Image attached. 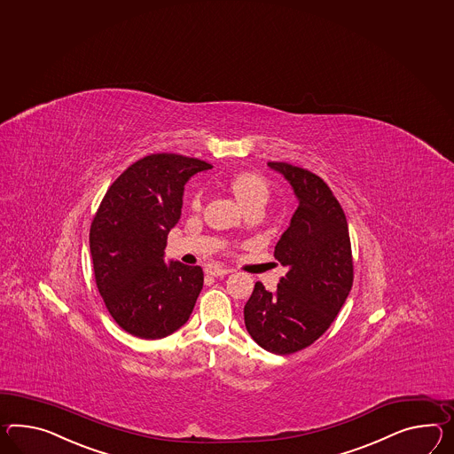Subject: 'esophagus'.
Returning <instances> with one entry per match:
<instances>
[{
	"label": "esophagus",
	"instance_id": "34e87169",
	"mask_svg": "<svg viewBox=\"0 0 454 454\" xmlns=\"http://www.w3.org/2000/svg\"><path fill=\"white\" fill-rule=\"evenodd\" d=\"M205 272L211 277H224L226 274H230V270H228V269L218 266L207 267V270H205Z\"/></svg>",
	"mask_w": 454,
	"mask_h": 454
}]
</instances>
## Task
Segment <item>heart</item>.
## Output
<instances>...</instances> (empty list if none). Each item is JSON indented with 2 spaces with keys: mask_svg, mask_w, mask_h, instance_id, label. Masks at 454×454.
Segmentation results:
<instances>
[{
  "mask_svg": "<svg viewBox=\"0 0 454 454\" xmlns=\"http://www.w3.org/2000/svg\"><path fill=\"white\" fill-rule=\"evenodd\" d=\"M230 188L244 208H249L253 205H266L269 199V185L266 178L251 172H244L232 177ZM200 207H201V192H197L192 199V208L200 210Z\"/></svg>",
  "mask_w": 454,
  "mask_h": 454,
  "instance_id": "b5f03b06",
  "label": "heart"
}]
</instances>
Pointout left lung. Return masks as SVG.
<instances>
[{"instance_id": "8db88e82", "label": "left lung", "mask_w": 454, "mask_h": 454, "mask_svg": "<svg viewBox=\"0 0 454 454\" xmlns=\"http://www.w3.org/2000/svg\"><path fill=\"white\" fill-rule=\"evenodd\" d=\"M287 178L299 200L274 251L288 269L277 290L255 282L244 305L251 338L269 353L292 354L330 328L353 287V255L340 201L318 176L287 162H269Z\"/></svg>"}]
</instances>
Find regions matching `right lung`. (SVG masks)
I'll list each match as a JSON object with an SVG mask.
<instances>
[{
    "label": "right lung",
    "mask_w": 454,
    "mask_h": 454,
    "mask_svg": "<svg viewBox=\"0 0 454 454\" xmlns=\"http://www.w3.org/2000/svg\"><path fill=\"white\" fill-rule=\"evenodd\" d=\"M211 168L178 154L145 155L128 167L101 200L90 251L97 287L124 332L159 340L187 323L203 287L200 266L164 262L188 178Z\"/></svg>",
    "instance_id": "right-lung-1"
}]
</instances>
